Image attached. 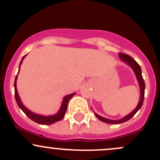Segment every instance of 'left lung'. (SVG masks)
<instances>
[{
  "label": "left lung",
  "mask_w": 160,
  "mask_h": 160,
  "mask_svg": "<svg viewBox=\"0 0 160 160\" xmlns=\"http://www.w3.org/2000/svg\"><path fill=\"white\" fill-rule=\"evenodd\" d=\"M119 57H120L121 61L125 62L126 64H127V65L133 70L134 73H135V76H136L139 86H140V100H139V102L138 103V105L136 106V108H135V109L131 112V113H128V114L126 115V117H122V119H120V120H110V119L104 118V117H102V116H99L98 114H97L96 113H95V112L93 111L95 113V116L99 120L109 124H120L129 120L130 119H131L132 117L133 116L135 115V113L139 111V110H140V108H141V106H142L143 104V102H144L145 82H144V79L142 78V74H141V68L140 65H139L137 63V62L135 61V60H134L131 56H128V55L126 54H124V53H122V52L119 53Z\"/></svg>",
  "instance_id": "1"
}]
</instances>
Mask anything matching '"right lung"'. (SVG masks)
<instances>
[{"instance_id":"obj_1","label":"right lung","mask_w":160,"mask_h":160,"mask_svg":"<svg viewBox=\"0 0 160 160\" xmlns=\"http://www.w3.org/2000/svg\"><path fill=\"white\" fill-rule=\"evenodd\" d=\"M25 56H26V55H25ZM25 56H23V58H22V61L20 62L18 74H19V72L20 66H21L22 63V61H23L24 58L25 57ZM17 78H18V75H16V78H15V82H14V89H15V98L16 101V103H17L18 106H19V108H20V109H21L22 111L24 113H25V115H26L28 118H30L31 120L34 121V122H38V123L42 124V125L52 124V123H54V122L61 120L63 118L64 116H65V113H66V111H67L68 103L69 100L72 98V97L74 96L76 93H72V94L65 95V96L64 97L59 111H58V112L56 113V114L50 115V116H43V115L38 114V113H34V112L31 111L30 110L28 109V108L22 104V102H21V99H20V98H19V93H18V91H17V88H16V80H17Z\"/></svg>"}]
</instances>
